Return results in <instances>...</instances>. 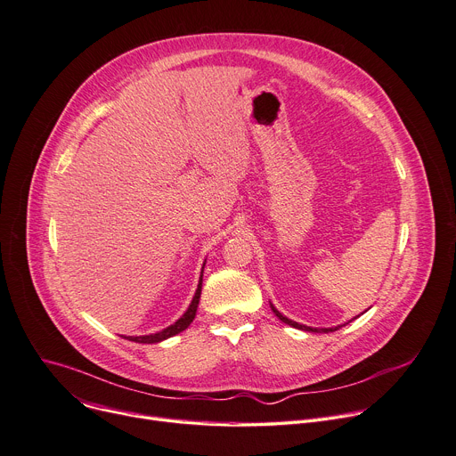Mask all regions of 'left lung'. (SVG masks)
<instances>
[{
    "label": "left lung",
    "mask_w": 456,
    "mask_h": 456,
    "mask_svg": "<svg viewBox=\"0 0 456 456\" xmlns=\"http://www.w3.org/2000/svg\"><path fill=\"white\" fill-rule=\"evenodd\" d=\"M272 306V310H273V314L284 322V324H289V326H293V328H297V330H305V331H337L338 328H342V326H337V328H322V330H317V328H310V326H305V324H297V322H293V321H289L288 317H284L282 314H279L275 308H273V305H270Z\"/></svg>",
    "instance_id": "1"
}]
</instances>
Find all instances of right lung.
<instances>
[{
	"mask_svg": "<svg viewBox=\"0 0 456 456\" xmlns=\"http://www.w3.org/2000/svg\"><path fill=\"white\" fill-rule=\"evenodd\" d=\"M200 284H202V275H200V281H199L197 291H195V295H193V298H191V305L188 306L186 314H184V315H183L175 324H172V326H168L167 330H163V331H159V333H154V335L125 337V338H128V340H132V342H139V344H156V342H161V340H165V338H170V337H174V335L181 333L183 330H186V328L191 324V321L195 319L197 305H199V298H200Z\"/></svg>",
	"mask_w": 456,
	"mask_h": 456,
	"instance_id": "obj_1",
	"label": "right lung"
}]
</instances>
